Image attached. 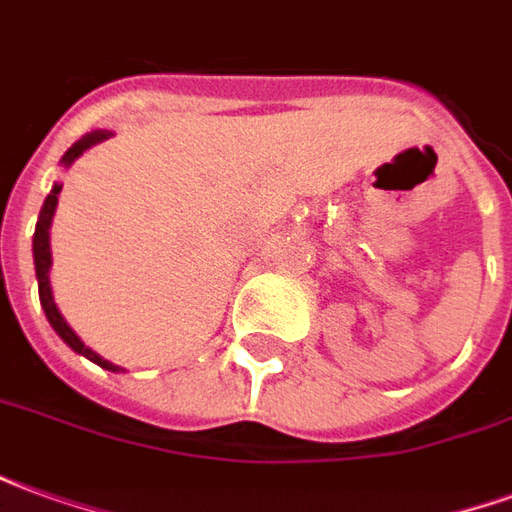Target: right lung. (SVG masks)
Segmentation results:
<instances>
[{"label": "right lung", "instance_id": "1", "mask_svg": "<svg viewBox=\"0 0 512 512\" xmlns=\"http://www.w3.org/2000/svg\"><path fill=\"white\" fill-rule=\"evenodd\" d=\"M109 136H115L112 131H90V134H84L79 142H73L68 150H65V156L60 158V164L65 169L71 167L76 158L82 156L84 150H90L98 142H104ZM62 183H54L51 186V194L43 200V208H40L38 224H35V235H32V257H35V277H38V293H40V307L46 312V318H49L51 329L60 334V340L68 343V348H73L76 354L87 356L90 362H95L98 367H104L109 373H123V367L115 365V362H109L101 354H95L93 348H87L82 343V337L73 332L68 321L62 318V312L57 310V304H54V293H51V219H54V211H57V197H60Z\"/></svg>", "mask_w": 512, "mask_h": 512}]
</instances>
